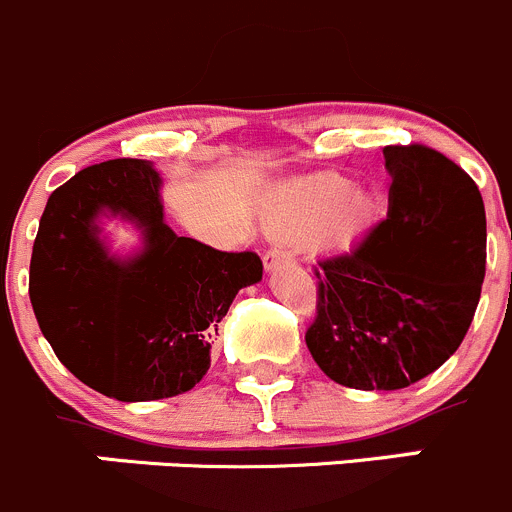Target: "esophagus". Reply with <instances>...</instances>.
<instances>
[{"label":"esophagus","mask_w":512,"mask_h":512,"mask_svg":"<svg viewBox=\"0 0 512 512\" xmlns=\"http://www.w3.org/2000/svg\"><path fill=\"white\" fill-rule=\"evenodd\" d=\"M288 261H293V254L281 244L271 246V249L266 251V256H263V266H266V271H276L281 263H288Z\"/></svg>","instance_id":"34e87169"}]
</instances>
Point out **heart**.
Returning a JSON list of instances; mask_svg holds the SVG:
<instances>
[{
  "instance_id": "heart-1",
  "label": "heart",
  "mask_w": 512,
  "mask_h": 512,
  "mask_svg": "<svg viewBox=\"0 0 512 512\" xmlns=\"http://www.w3.org/2000/svg\"><path fill=\"white\" fill-rule=\"evenodd\" d=\"M381 214V199L368 189H353V179L338 171L283 186L266 206V221L281 231H313L326 224V236L346 241L361 234Z\"/></svg>"
}]
</instances>
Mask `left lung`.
<instances>
[{
  "label": "left lung",
  "instance_id": "obj_1",
  "mask_svg": "<svg viewBox=\"0 0 512 512\" xmlns=\"http://www.w3.org/2000/svg\"><path fill=\"white\" fill-rule=\"evenodd\" d=\"M388 214L346 251L323 256L313 361L358 391H398L463 343L485 278V209L475 181L423 144L386 146Z\"/></svg>",
  "mask_w": 512,
  "mask_h": 512
}]
</instances>
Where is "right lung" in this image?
I'll return each mask as SVG.
<instances>
[{"instance_id": "obj_1", "label": "right lung", "mask_w": 512, "mask_h": 512, "mask_svg": "<svg viewBox=\"0 0 512 512\" xmlns=\"http://www.w3.org/2000/svg\"><path fill=\"white\" fill-rule=\"evenodd\" d=\"M161 179L149 161L86 166L47 201L29 298L59 361L124 403L191 391L211 366V341L244 286L261 281L254 251H216L164 224ZM101 210L134 220L145 249L121 262L98 239Z\"/></svg>"}]
</instances>
